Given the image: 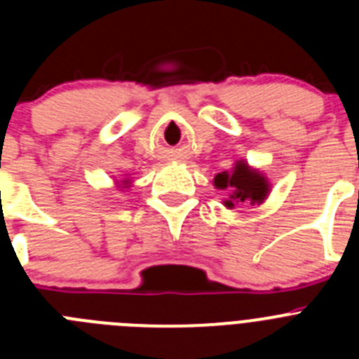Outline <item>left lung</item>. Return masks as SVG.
Instances as JSON below:
<instances>
[{
    "label": "left lung",
    "mask_w": 359,
    "mask_h": 359,
    "mask_svg": "<svg viewBox=\"0 0 359 359\" xmlns=\"http://www.w3.org/2000/svg\"><path fill=\"white\" fill-rule=\"evenodd\" d=\"M214 187L219 190H228V199L223 201L226 208H233L243 203L262 205L271 192V185L266 174L259 169H253L244 160L236 161L231 170L219 172L214 177Z\"/></svg>",
    "instance_id": "8db88e82"
}]
</instances>
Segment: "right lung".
Returning <instances> with one entry per match:
<instances>
[{
  "label": "right lung",
  "instance_id": "1",
  "mask_svg": "<svg viewBox=\"0 0 359 359\" xmlns=\"http://www.w3.org/2000/svg\"><path fill=\"white\" fill-rule=\"evenodd\" d=\"M116 183H118V182H116ZM129 183H131V182H129L128 177H126V180H120V185L118 187H122V189H128V187H131V185H129Z\"/></svg>",
  "mask_w": 359,
  "mask_h": 359
}]
</instances>
